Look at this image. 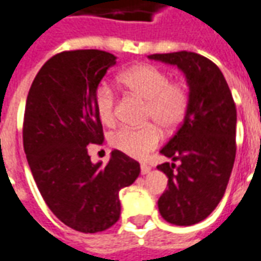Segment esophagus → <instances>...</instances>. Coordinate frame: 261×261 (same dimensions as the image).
<instances>
[{
	"instance_id": "1",
	"label": "esophagus",
	"mask_w": 261,
	"mask_h": 261,
	"mask_svg": "<svg viewBox=\"0 0 261 261\" xmlns=\"http://www.w3.org/2000/svg\"><path fill=\"white\" fill-rule=\"evenodd\" d=\"M151 172V166H148L147 164H141V175H148Z\"/></svg>"
}]
</instances>
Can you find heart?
<instances>
[{"instance_id": "obj_1", "label": "heart", "mask_w": 261, "mask_h": 261, "mask_svg": "<svg viewBox=\"0 0 261 261\" xmlns=\"http://www.w3.org/2000/svg\"><path fill=\"white\" fill-rule=\"evenodd\" d=\"M119 80L131 93L145 100V120H152L165 130H173L183 121L189 108V92L181 82L170 81L166 71L155 65H137L124 71ZM95 109L103 124H114L116 96L106 84L97 86L95 92ZM161 138L159 127L149 123L138 128L120 127L110 134L109 141L128 156L145 158L158 147Z\"/></svg>"}]
</instances>
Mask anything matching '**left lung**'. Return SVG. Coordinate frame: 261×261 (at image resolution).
I'll return each mask as SVG.
<instances>
[{
  "mask_svg": "<svg viewBox=\"0 0 261 261\" xmlns=\"http://www.w3.org/2000/svg\"><path fill=\"white\" fill-rule=\"evenodd\" d=\"M186 75L189 108L183 123L161 153L173 164L156 168L168 176L159 213L173 225L198 224L222 200L236 155V106L221 69L192 51L151 54ZM179 162V164H175Z\"/></svg>",
  "mask_w": 261,
  "mask_h": 261,
  "instance_id": "8db88e82",
  "label": "left lung"
}]
</instances>
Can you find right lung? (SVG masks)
I'll use <instances>...</instances> for the list:
<instances>
[{
  "label": "right lung",
  "instance_id": "1",
  "mask_svg": "<svg viewBox=\"0 0 261 261\" xmlns=\"http://www.w3.org/2000/svg\"><path fill=\"white\" fill-rule=\"evenodd\" d=\"M113 54L72 50L44 63L28 93L23 148L43 200L57 218L84 233L109 229L120 218L119 192L133 185L140 164L114 149L106 166L92 164L89 144H102L95 92Z\"/></svg>",
  "mask_w": 261,
  "mask_h": 261
}]
</instances>
